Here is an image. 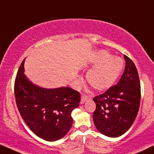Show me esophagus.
<instances>
[{"instance_id": "obj_1", "label": "esophagus", "mask_w": 154, "mask_h": 154, "mask_svg": "<svg viewBox=\"0 0 154 154\" xmlns=\"http://www.w3.org/2000/svg\"><path fill=\"white\" fill-rule=\"evenodd\" d=\"M88 100V96L82 94L81 96V101H80V103H81L82 104V103H84L85 101H87Z\"/></svg>"}]
</instances>
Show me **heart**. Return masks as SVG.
I'll use <instances>...</instances> for the list:
<instances>
[{"mask_svg":"<svg viewBox=\"0 0 154 154\" xmlns=\"http://www.w3.org/2000/svg\"><path fill=\"white\" fill-rule=\"evenodd\" d=\"M96 66L88 72L87 81L98 91L106 90L114 85L123 69V61L119 57H113L106 51H100L94 58Z\"/></svg>","mask_w":154,"mask_h":154,"instance_id":"heart-1","label":"heart"}]
</instances>
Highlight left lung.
Returning <instances> with one entry per match:
<instances>
[{
	"label": "left lung",
	"instance_id": "left-lung-1",
	"mask_svg": "<svg viewBox=\"0 0 154 154\" xmlns=\"http://www.w3.org/2000/svg\"><path fill=\"white\" fill-rule=\"evenodd\" d=\"M125 67L115 85L93 99L96 109L93 113L95 126L109 137L125 134L134 123L140 105L141 88L138 72L134 62L124 55Z\"/></svg>",
	"mask_w": 154,
	"mask_h": 154
}]
</instances>
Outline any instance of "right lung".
<instances>
[{"instance_id": "obj_1", "label": "right lung", "mask_w": 154, "mask_h": 154, "mask_svg": "<svg viewBox=\"0 0 154 154\" xmlns=\"http://www.w3.org/2000/svg\"><path fill=\"white\" fill-rule=\"evenodd\" d=\"M24 60L14 81L17 108L32 131L46 141H56L72 128V112L79 106L80 94L69 87L48 89L35 85L24 73Z\"/></svg>"}]
</instances>
